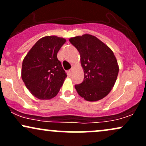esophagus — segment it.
<instances>
[{
	"label": "esophagus",
	"instance_id": "esophagus-1",
	"mask_svg": "<svg viewBox=\"0 0 146 146\" xmlns=\"http://www.w3.org/2000/svg\"><path fill=\"white\" fill-rule=\"evenodd\" d=\"M72 72H73V68H71V69H70L69 71H68V75H71L72 74Z\"/></svg>",
	"mask_w": 146,
	"mask_h": 146
}]
</instances>
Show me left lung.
I'll return each instance as SVG.
<instances>
[{
  "mask_svg": "<svg viewBox=\"0 0 146 146\" xmlns=\"http://www.w3.org/2000/svg\"><path fill=\"white\" fill-rule=\"evenodd\" d=\"M78 49L84 78L75 88L86 101L95 102L105 98L115 85L119 66L113 51L98 38L90 34L69 39Z\"/></svg>",
  "mask_w": 146,
  "mask_h": 146,
  "instance_id": "obj_1",
  "label": "left lung"
}]
</instances>
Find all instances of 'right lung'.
Segmentation results:
<instances>
[{
    "instance_id": "add662e5",
    "label": "right lung",
    "mask_w": 146,
    "mask_h": 146,
    "mask_svg": "<svg viewBox=\"0 0 146 146\" xmlns=\"http://www.w3.org/2000/svg\"><path fill=\"white\" fill-rule=\"evenodd\" d=\"M65 42L64 38L56 36L43 37L25 57L21 77L27 89L36 98H53L63 85L67 75L57 53Z\"/></svg>"
}]
</instances>
